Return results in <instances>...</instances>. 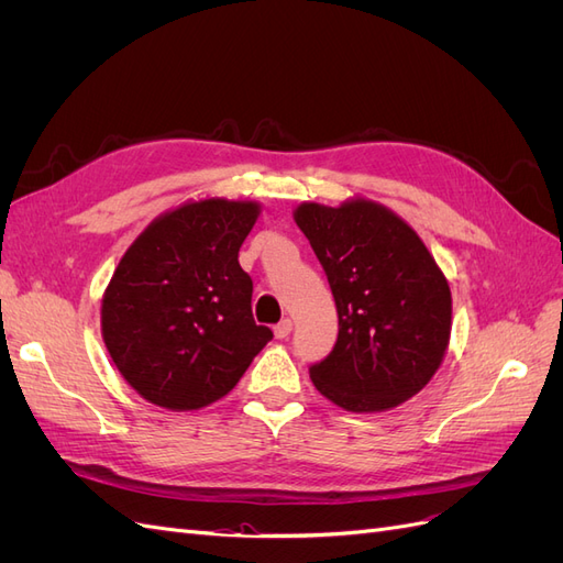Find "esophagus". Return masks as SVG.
Segmentation results:
<instances>
[{"label": "esophagus", "mask_w": 563, "mask_h": 563, "mask_svg": "<svg viewBox=\"0 0 563 563\" xmlns=\"http://www.w3.org/2000/svg\"><path fill=\"white\" fill-rule=\"evenodd\" d=\"M291 331H294V321L291 319H282L277 327H275V335L277 338H288V335H291Z\"/></svg>", "instance_id": "1"}]
</instances>
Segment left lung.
Returning a JSON list of instances; mask_svg holds the SVG:
<instances>
[{"mask_svg": "<svg viewBox=\"0 0 563 563\" xmlns=\"http://www.w3.org/2000/svg\"><path fill=\"white\" fill-rule=\"evenodd\" d=\"M327 272L338 340L310 366L323 397L352 413L411 399L444 362L451 288L411 225L368 199L305 201L294 213Z\"/></svg>", "mask_w": 563, "mask_h": 563, "instance_id": "8db88e82", "label": "left lung"}]
</instances>
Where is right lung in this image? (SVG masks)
<instances>
[{
    "label": "right lung",
    "instance_id": "add662e5",
    "mask_svg": "<svg viewBox=\"0 0 563 563\" xmlns=\"http://www.w3.org/2000/svg\"><path fill=\"white\" fill-rule=\"evenodd\" d=\"M261 203L201 199L139 234L106 288V347L139 395L197 411L240 383L272 331L251 312L253 282L240 249Z\"/></svg>",
    "mask_w": 563,
    "mask_h": 563
}]
</instances>
